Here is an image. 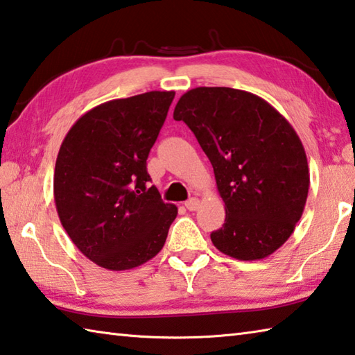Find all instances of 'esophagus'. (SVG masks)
<instances>
[{
  "label": "esophagus",
  "mask_w": 355,
  "mask_h": 355,
  "mask_svg": "<svg viewBox=\"0 0 355 355\" xmlns=\"http://www.w3.org/2000/svg\"><path fill=\"white\" fill-rule=\"evenodd\" d=\"M184 206H186V209H189V211H196L198 206H200V200L197 198V197H191L188 202L184 203Z\"/></svg>",
  "instance_id": "34e87169"
}]
</instances>
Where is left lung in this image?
<instances>
[{"label": "left lung", "mask_w": 355, "mask_h": 355, "mask_svg": "<svg viewBox=\"0 0 355 355\" xmlns=\"http://www.w3.org/2000/svg\"><path fill=\"white\" fill-rule=\"evenodd\" d=\"M183 121L214 169L225 223L214 247L239 261L275 253L292 236L309 194L307 157L295 128L259 96L198 87L177 102Z\"/></svg>", "instance_id": "obj_1"}]
</instances>
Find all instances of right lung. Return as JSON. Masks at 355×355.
<instances>
[{"instance_id": "1", "label": "right lung", "mask_w": 355, "mask_h": 355, "mask_svg": "<svg viewBox=\"0 0 355 355\" xmlns=\"http://www.w3.org/2000/svg\"><path fill=\"white\" fill-rule=\"evenodd\" d=\"M175 92L113 99L82 114L60 146L54 202L69 239L114 272L155 257L177 217L150 186L147 157Z\"/></svg>"}]
</instances>
